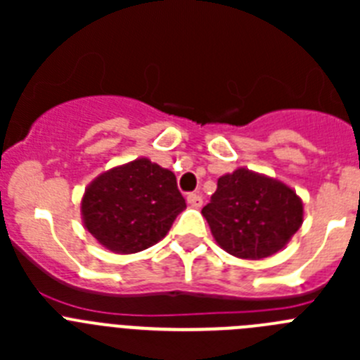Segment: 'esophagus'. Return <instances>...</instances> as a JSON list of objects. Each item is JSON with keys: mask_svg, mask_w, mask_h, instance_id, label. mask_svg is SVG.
<instances>
[{"mask_svg": "<svg viewBox=\"0 0 360 360\" xmlns=\"http://www.w3.org/2000/svg\"><path fill=\"white\" fill-rule=\"evenodd\" d=\"M202 196L200 195H196V193H191V195H187V203H189L191 207H195V209H198V207H202Z\"/></svg>", "mask_w": 360, "mask_h": 360, "instance_id": "1", "label": "esophagus"}]
</instances>
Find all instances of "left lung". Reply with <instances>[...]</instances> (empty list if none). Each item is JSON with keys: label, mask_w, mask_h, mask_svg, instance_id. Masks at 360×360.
I'll return each mask as SVG.
<instances>
[{"label": "left lung", "mask_w": 360, "mask_h": 360, "mask_svg": "<svg viewBox=\"0 0 360 360\" xmlns=\"http://www.w3.org/2000/svg\"><path fill=\"white\" fill-rule=\"evenodd\" d=\"M216 243L240 259H263L287 247L303 225V200L288 184L238 167L218 178L202 209Z\"/></svg>", "instance_id": "obj_1"}]
</instances>
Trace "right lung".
<instances>
[{"mask_svg":"<svg viewBox=\"0 0 360 360\" xmlns=\"http://www.w3.org/2000/svg\"><path fill=\"white\" fill-rule=\"evenodd\" d=\"M184 209L173 171L146 157L95 176L81 198L84 229L115 254H135L158 243Z\"/></svg>","mask_w":360,"mask_h":360,"instance_id":"add662e5","label":"right lung"}]
</instances>
